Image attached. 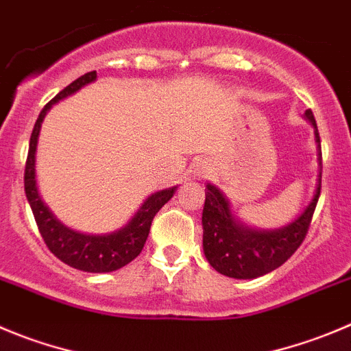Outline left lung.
<instances>
[{
	"instance_id": "8db88e82",
	"label": "left lung",
	"mask_w": 351,
	"mask_h": 351,
	"mask_svg": "<svg viewBox=\"0 0 351 351\" xmlns=\"http://www.w3.org/2000/svg\"><path fill=\"white\" fill-rule=\"evenodd\" d=\"M306 117L315 128L317 143H320L319 130L312 110ZM322 165V150H320ZM322 169L315 197L303 215L287 227L274 232H258L237 223L232 218L228 201L216 186L206 185V201L202 209V247L209 265L216 271L234 279H256L286 263L308 234L313 211L320 195Z\"/></svg>"
}]
</instances>
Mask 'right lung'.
Listing matches in <instances>:
<instances>
[{"label":"right lung","instance_id":"1","mask_svg":"<svg viewBox=\"0 0 351 351\" xmlns=\"http://www.w3.org/2000/svg\"><path fill=\"white\" fill-rule=\"evenodd\" d=\"M95 80H97V71L86 72L84 76L77 77L76 81H72L69 86H65L60 93L55 95L47 106L43 107L38 121L34 124V130H32L31 142H29V152L24 171V189L25 197H27L32 209V215H34L36 225H38V230L41 234L45 244L48 245V250L58 260L69 265V267L77 268V270L83 271H93V274H104V271H114L117 268L124 267V265L133 261L142 253L147 237H149L154 216L173 197L176 186L150 195L143 202L142 208L138 209L135 218L126 227L110 235H83L74 230H69L67 227H64L51 215L50 209L45 206V202L41 201V197L38 194L34 175V157L36 145H38L39 128H41L43 119L47 116V110L53 104H57L58 100L69 97V95H72L74 91L83 88L84 84L91 83Z\"/></svg>","mask_w":351,"mask_h":351}]
</instances>
